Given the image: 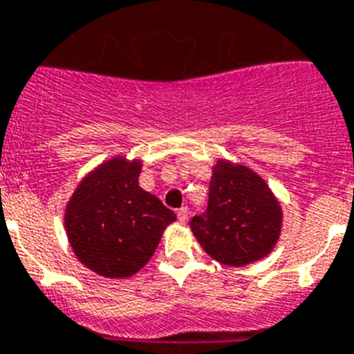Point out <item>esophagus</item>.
Here are the masks:
<instances>
[{"mask_svg": "<svg viewBox=\"0 0 354 354\" xmlns=\"http://www.w3.org/2000/svg\"><path fill=\"white\" fill-rule=\"evenodd\" d=\"M178 221H180L181 224H185L187 221H189V210H187L185 207L178 210Z\"/></svg>", "mask_w": 354, "mask_h": 354, "instance_id": "obj_1", "label": "esophagus"}]
</instances>
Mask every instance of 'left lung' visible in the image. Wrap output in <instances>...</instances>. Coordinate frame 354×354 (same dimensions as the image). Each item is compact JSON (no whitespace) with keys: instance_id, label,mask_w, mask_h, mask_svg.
Instances as JSON below:
<instances>
[{"instance_id":"left-lung-1","label":"left lung","mask_w":354,"mask_h":354,"mask_svg":"<svg viewBox=\"0 0 354 354\" xmlns=\"http://www.w3.org/2000/svg\"><path fill=\"white\" fill-rule=\"evenodd\" d=\"M283 228V208L266 180L248 165L217 158L212 165L207 214L190 221L205 253L230 267L270 254Z\"/></svg>"}]
</instances>
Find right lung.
<instances>
[{"label": "right lung", "instance_id": "add662e5", "mask_svg": "<svg viewBox=\"0 0 354 354\" xmlns=\"http://www.w3.org/2000/svg\"><path fill=\"white\" fill-rule=\"evenodd\" d=\"M142 160L115 155L88 171L64 212V228L80 263L104 278L137 274L176 221L139 185Z\"/></svg>", "mask_w": 354, "mask_h": 354}]
</instances>
